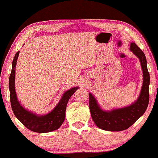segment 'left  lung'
<instances>
[{
	"label": "left lung",
	"mask_w": 158,
	"mask_h": 158,
	"mask_svg": "<svg viewBox=\"0 0 158 158\" xmlns=\"http://www.w3.org/2000/svg\"><path fill=\"white\" fill-rule=\"evenodd\" d=\"M130 50L140 61L143 72V84L137 100L130 105L106 111L100 107L97 100L89 93V108L91 117L97 126L102 130L119 132L129 128L145 113L149 102L148 87L150 74L143 52L135 42L130 44Z\"/></svg>",
	"instance_id": "1"
}]
</instances>
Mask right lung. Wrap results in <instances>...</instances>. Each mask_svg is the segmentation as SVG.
Returning a JSON list of instances; mask_svg holds the SVG:
<instances>
[{"instance_id": "right-lung-1", "label": "right lung", "mask_w": 158, "mask_h": 158, "mask_svg": "<svg viewBox=\"0 0 158 158\" xmlns=\"http://www.w3.org/2000/svg\"><path fill=\"white\" fill-rule=\"evenodd\" d=\"M19 54V52H17L13 59L9 79L10 102L15 116L25 127L35 132L46 133L58 130L65 121L67 104L79 87H73L66 90L62 95L58 105L48 114L38 115L26 109L19 101L15 90V68Z\"/></svg>"}]
</instances>
